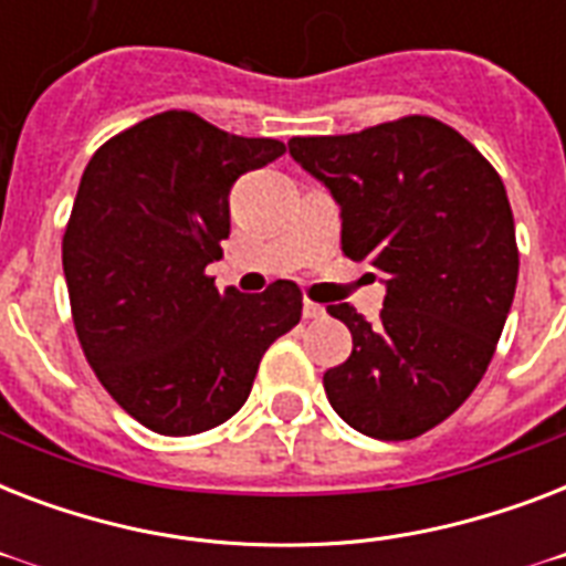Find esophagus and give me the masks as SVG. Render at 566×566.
<instances>
[{
  "instance_id": "obj_1",
  "label": "esophagus",
  "mask_w": 566,
  "mask_h": 566,
  "mask_svg": "<svg viewBox=\"0 0 566 566\" xmlns=\"http://www.w3.org/2000/svg\"><path fill=\"white\" fill-rule=\"evenodd\" d=\"M302 317H305V319H323V317H326V308H323V305H317V302L305 300V305H302Z\"/></svg>"
}]
</instances>
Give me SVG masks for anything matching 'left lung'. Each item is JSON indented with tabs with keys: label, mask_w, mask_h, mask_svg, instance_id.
<instances>
[{
	"label": "left lung",
	"mask_w": 566,
	"mask_h": 566,
	"mask_svg": "<svg viewBox=\"0 0 566 566\" xmlns=\"http://www.w3.org/2000/svg\"><path fill=\"white\" fill-rule=\"evenodd\" d=\"M287 146L340 205L344 255L385 273L376 326L328 305L353 332V355L323 376L328 402L367 438H420L482 381L514 302L505 185L467 137L420 114Z\"/></svg>",
	"instance_id": "8db88e82"
}]
</instances>
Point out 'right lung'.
<instances>
[{
	"label": "right lung",
	"instance_id": "1",
	"mask_svg": "<svg viewBox=\"0 0 566 566\" xmlns=\"http://www.w3.org/2000/svg\"><path fill=\"white\" fill-rule=\"evenodd\" d=\"M284 155L190 111H164L102 144L64 231V275L84 358L140 426L185 438L247 402L258 364L302 317V293L217 291L205 266L229 238L231 185Z\"/></svg>",
	"mask_w": 566,
	"mask_h": 566
}]
</instances>
